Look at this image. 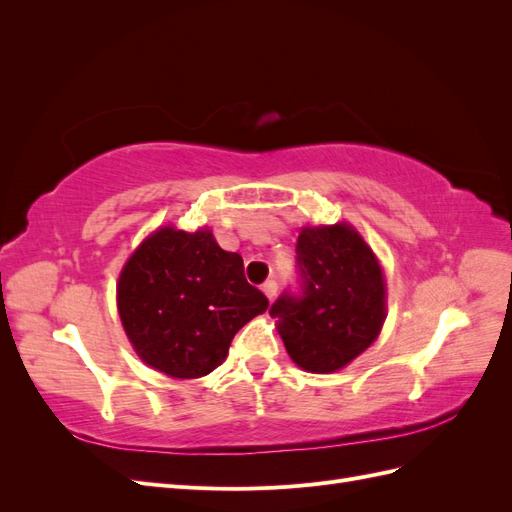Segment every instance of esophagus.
I'll list each match as a JSON object with an SVG mask.
<instances>
[{
	"label": "esophagus",
	"instance_id": "obj_1",
	"mask_svg": "<svg viewBox=\"0 0 512 512\" xmlns=\"http://www.w3.org/2000/svg\"><path fill=\"white\" fill-rule=\"evenodd\" d=\"M262 292L267 294L269 301H273L275 294H277V282H275V280H267L265 284H262Z\"/></svg>",
	"mask_w": 512,
	"mask_h": 512
}]
</instances>
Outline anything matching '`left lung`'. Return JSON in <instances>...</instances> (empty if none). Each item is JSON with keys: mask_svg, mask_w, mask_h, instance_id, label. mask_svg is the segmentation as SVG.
I'll return each instance as SVG.
<instances>
[{"mask_svg": "<svg viewBox=\"0 0 512 512\" xmlns=\"http://www.w3.org/2000/svg\"><path fill=\"white\" fill-rule=\"evenodd\" d=\"M299 288L284 290L269 314L280 318L290 359L314 374L342 369L378 337L384 277L374 252L348 224L303 228Z\"/></svg>", "mask_w": 512, "mask_h": 512, "instance_id": "obj_1", "label": "left lung"}]
</instances>
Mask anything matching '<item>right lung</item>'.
I'll use <instances>...</instances> for the list:
<instances>
[{
	"label": "right lung",
	"mask_w": 512,
	"mask_h": 512,
	"mask_svg": "<svg viewBox=\"0 0 512 512\" xmlns=\"http://www.w3.org/2000/svg\"><path fill=\"white\" fill-rule=\"evenodd\" d=\"M117 305L134 350L170 378H200L222 365L232 337L269 299L247 284L243 258L203 228H160L121 271Z\"/></svg>",
	"instance_id": "1"
}]
</instances>
